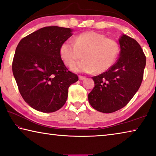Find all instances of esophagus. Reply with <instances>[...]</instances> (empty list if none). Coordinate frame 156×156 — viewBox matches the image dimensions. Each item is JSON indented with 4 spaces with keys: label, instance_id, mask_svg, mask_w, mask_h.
Returning <instances> with one entry per match:
<instances>
[{
    "label": "esophagus",
    "instance_id": "34e87169",
    "mask_svg": "<svg viewBox=\"0 0 156 156\" xmlns=\"http://www.w3.org/2000/svg\"><path fill=\"white\" fill-rule=\"evenodd\" d=\"M86 78V76H81V75L79 76V79H80V80H85Z\"/></svg>",
    "mask_w": 156,
    "mask_h": 156
}]
</instances>
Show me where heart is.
<instances>
[{"label":"heart","mask_w":156,"mask_h":156,"mask_svg":"<svg viewBox=\"0 0 156 156\" xmlns=\"http://www.w3.org/2000/svg\"><path fill=\"white\" fill-rule=\"evenodd\" d=\"M60 56L66 65L82 57V60L71 66L75 71L101 73L111 67L119 53V45L113 39L95 32L81 33L75 41H66L60 47Z\"/></svg>","instance_id":"b5f03b06"}]
</instances>
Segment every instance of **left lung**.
Returning a JSON list of instances; mask_svg holds the SVG:
<instances>
[{"instance_id":"1","label":"left lung","mask_w":156,"mask_h":156,"mask_svg":"<svg viewBox=\"0 0 156 156\" xmlns=\"http://www.w3.org/2000/svg\"><path fill=\"white\" fill-rule=\"evenodd\" d=\"M119 57L106 72L93 76L95 87L88 94L93 108L104 113L121 109L129 103L141 85L146 57L136 40L122 34L119 39Z\"/></svg>"}]
</instances>
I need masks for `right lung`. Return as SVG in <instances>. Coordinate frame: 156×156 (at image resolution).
<instances>
[{
	"mask_svg": "<svg viewBox=\"0 0 156 156\" xmlns=\"http://www.w3.org/2000/svg\"><path fill=\"white\" fill-rule=\"evenodd\" d=\"M70 28L45 27L20 41L12 72L22 98L35 110L52 113L64 105L68 88L78 81L60 56V47L72 34Z\"/></svg>",
	"mask_w": 156,
	"mask_h": 156,
	"instance_id": "add662e5",
	"label": "right lung"
}]
</instances>
